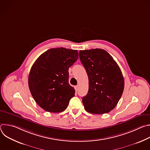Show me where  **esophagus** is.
I'll use <instances>...</instances> for the list:
<instances>
[{
    "instance_id": "obj_1",
    "label": "esophagus",
    "mask_w": 150,
    "mask_h": 150,
    "mask_svg": "<svg viewBox=\"0 0 150 150\" xmlns=\"http://www.w3.org/2000/svg\"><path fill=\"white\" fill-rule=\"evenodd\" d=\"M75 91H76V92L78 91V90H79V87H78V85H77V86L75 87Z\"/></svg>"
}]
</instances>
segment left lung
I'll list each match as a JSON object with an SVG mask.
<instances>
[{
  "label": "left lung",
  "mask_w": 150,
  "mask_h": 150,
  "mask_svg": "<svg viewBox=\"0 0 150 150\" xmlns=\"http://www.w3.org/2000/svg\"><path fill=\"white\" fill-rule=\"evenodd\" d=\"M79 58L87 73L89 88L82 97L85 110L93 114H104L118 103L124 89V78L112 56L101 49L80 50Z\"/></svg>",
  "instance_id": "8db88e82"
}]
</instances>
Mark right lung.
<instances>
[{"label":"right lung","instance_id":"obj_1","mask_svg":"<svg viewBox=\"0 0 150 150\" xmlns=\"http://www.w3.org/2000/svg\"><path fill=\"white\" fill-rule=\"evenodd\" d=\"M78 59L76 50L50 49L41 54L33 65L28 76L31 94L37 104L46 112L65 110L75 96L69 83V68Z\"/></svg>","mask_w":150,"mask_h":150}]
</instances>
